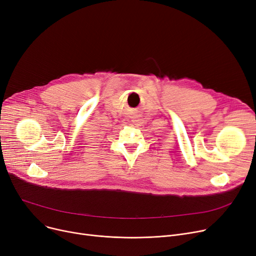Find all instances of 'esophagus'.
<instances>
[{
    "mask_svg": "<svg viewBox=\"0 0 256 256\" xmlns=\"http://www.w3.org/2000/svg\"><path fill=\"white\" fill-rule=\"evenodd\" d=\"M132 124H135V126H143L144 122H145V120H144L143 116H142L139 112H136L135 114H132Z\"/></svg>",
    "mask_w": 256,
    "mask_h": 256,
    "instance_id": "esophagus-1",
    "label": "esophagus"
}]
</instances>
